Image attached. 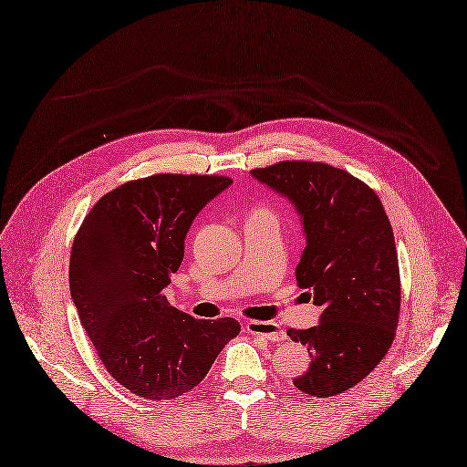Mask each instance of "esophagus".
I'll use <instances>...</instances> for the list:
<instances>
[{
  "mask_svg": "<svg viewBox=\"0 0 467 467\" xmlns=\"http://www.w3.org/2000/svg\"><path fill=\"white\" fill-rule=\"evenodd\" d=\"M247 332L249 335L260 337L268 342H281L285 340V332L279 328V325L272 321H249L247 323Z\"/></svg>",
  "mask_w": 467,
  "mask_h": 467,
  "instance_id": "34e87169",
  "label": "esophagus"
}]
</instances>
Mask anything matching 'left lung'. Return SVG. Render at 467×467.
Wrapping results in <instances>:
<instances>
[{
    "label": "left lung",
    "instance_id": "1",
    "mask_svg": "<svg viewBox=\"0 0 467 467\" xmlns=\"http://www.w3.org/2000/svg\"><path fill=\"white\" fill-rule=\"evenodd\" d=\"M251 176L300 216L306 247L296 281L321 307L317 327L286 330L312 359L295 386L338 395L370 374L395 337L401 283L388 214L367 184L325 163L281 161Z\"/></svg>",
    "mask_w": 467,
    "mask_h": 467
}]
</instances>
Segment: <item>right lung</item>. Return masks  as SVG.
<instances>
[{
  "label": "right lung",
  "instance_id": "1",
  "mask_svg": "<svg viewBox=\"0 0 467 467\" xmlns=\"http://www.w3.org/2000/svg\"><path fill=\"white\" fill-rule=\"evenodd\" d=\"M232 184L226 176L153 174L106 193L83 220L70 295L112 379L140 397L174 399L202 382L239 323L195 319L165 288L193 218Z\"/></svg>",
  "mask_w": 467,
  "mask_h": 467
}]
</instances>
